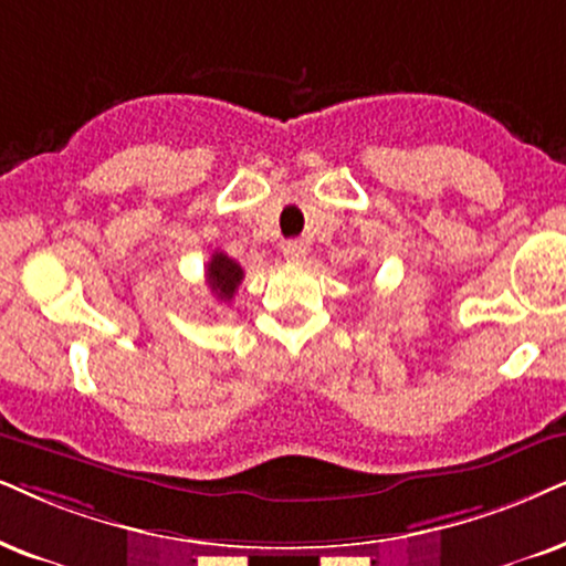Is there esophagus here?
Listing matches in <instances>:
<instances>
[{
    "label": "esophagus",
    "instance_id": "1",
    "mask_svg": "<svg viewBox=\"0 0 566 566\" xmlns=\"http://www.w3.org/2000/svg\"><path fill=\"white\" fill-rule=\"evenodd\" d=\"M282 253H284V259H287V261L300 263V261H305L307 245L303 240H290V242H284V245H282Z\"/></svg>",
    "mask_w": 566,
    "mask_h": 566
}]
</instances>
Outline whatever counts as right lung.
<instances>
[{
    "instance_id": "1",
    "label": "right lung",
    "mask_w": 566,
    "mask_h": 566,
    "mask_svg": "<svg viewBox=\"0 0 566 566\" xmlns=\"http://www.w3.org/2000/svg\"><path fill=\"white\" fill-rule=\"evenodd\" d=\"M206 282H209V287L217 300L221 303H230L234 297V292H238L240 282H242V266L238 261H232L227 253H213L209 266H206Z\"/></svg>"
}]
</instances>
